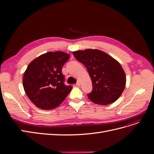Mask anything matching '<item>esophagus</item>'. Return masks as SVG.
<instances>
[{
    "mask_svg": "<svg viewBox=\"0 0 154 154\" xmlns=\"http://www.w3.org/2000/svg\"><path fill=\"white\" fill-rule=\"evenodd\" d=\"M76 85L77 87H79V86H80V82H78L76 83Z\"/></svg>",
    "mask_w": 154,
    "mask_h": 154,
    "instance_id": "obj_1",
    "label": "esophagus"
}]
</instances>
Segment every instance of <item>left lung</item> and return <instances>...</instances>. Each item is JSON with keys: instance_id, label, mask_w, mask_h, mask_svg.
<instances>
[{"instance_id": "1", "label": "left lung", "mask_w": 154, "mask_h": 154, "mask_svg": "<svg viewBox=\"0 0 154 154\" xmlns=\"http://www.w3.org/2000/svg\"><path fill=\"white\" fill-rule=\"evenodd\" d=\"M76 59L87 69L92 83L88 97L93 103L107 105L122 94L126 85V74L116 59L99 49L73 51Z\"/></svg>"}]
</instances>
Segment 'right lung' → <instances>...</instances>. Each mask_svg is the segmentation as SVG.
Listing matches in <instances>:
<instances>
[{
	"instance_id": "obj_1",
	"label": "right lung",
	"mask_w": 154,
	"mask_h": 154,
	"mask_svg": "<svg viewBox=\"0 0 154 154\" xmlns=\"http://www.w3.org/2000/svg\"><path fill=\"white\" fill-rule=\"evenodd\" d=\"M70 55L62 51L48 52L28 65L23 77V87L29 100L43 110L57 108L66 98L72 87L64 84L62 73Z\"/></svg>"
}]
</instances>
